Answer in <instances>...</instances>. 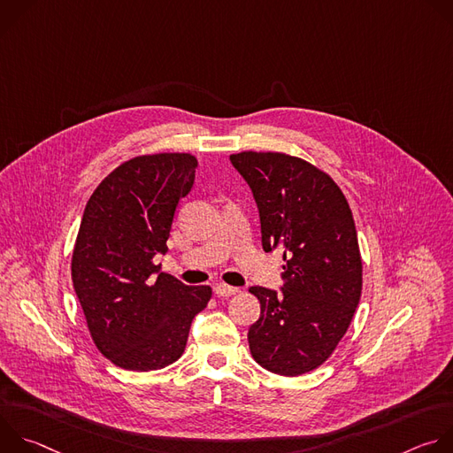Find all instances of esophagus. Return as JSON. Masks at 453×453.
Returning a JSON list of instances; mask_svg holds the SVG:
<instances>
[{
    "label": "esophagus",
    "instance_id": "obj_1",
    "mask_svg": "<svg viewBox=\"0 0 453 453\" xmlns=\"http://www.w3.org/2000/svg\"><path fill=\"white\" fill-rule=\"evenodd\" d=\"M215 294H217L219 297H229V296H234V294H238V288H236V287H229V285H224V283H219V285L215 287Z\"/></svg>",
    "mask_w": 453,
    "mask_h": 453
}]
</instances>
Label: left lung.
Returning <instances> with one entry per match:
<instances>
[{"mask_svg":"<svg viewBox=\"0 0 453 453\" xmlns=\"http://www.w3.org/2000/svg\"><path fill=\"white\" fill-rule=\"evenodd\" d=\"M231 165L260 211L265 252L283 254V287H250L262 313L249 328L252 358L299 376L344 337L362 294V260L349 204L334 179L280 152H240Z\"/></svg>","mask_w":453,"mask_h":453,"instance_id":"8db88e82","label":"left lung"}]
</instances>
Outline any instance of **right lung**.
I'll list each match as a JSON object with an SVG mask.
<instances>
[{"mask_svg":"<svg viewBox=\"0 0 453 453\" xmlns=\"http://www.w3.org/2000/svg\"><path fill=\"white\" fill-rule=\"evenodd\" d=\"M197 159L154 154L125 161L93 191L73 249L72 280L96 348L128 371H156L184 351L211 288L159 273L177 204Z\"/></svg>","mask_w":453,"mask_h":453,"instance_id":"add662e5","label":"right lung"}]
</instances>
